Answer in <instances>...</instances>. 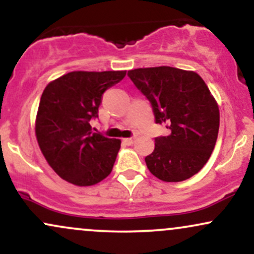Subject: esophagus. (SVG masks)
I'll list each match as a JSON object with an SVG mask.
<instances>
[{"mask_svg":"<svg viewBox=\"0 0 254 254\" xmlns=\"http://www.w3.org/2000/svg\"><path fill=\"white\" fill-rule=\"evenodd\" d=\"M124 142L127 144H132L133 142H135V137H129V138H124Z\"/></svg>","mask_w":254,"mask_h":254,"instance_id":"1","label":"esophagus"}]
</instances>
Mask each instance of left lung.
<instances>
[{"label": "left lung", "instance_id": "8db88e82", "mask_svg": "<svg viewBox=\"0 0 254 254\" xmlns=\"http://www.w3.org/2000/svg\"><path fill=\"white\" fill-rule=\"evenodd\" d=\"M127 76L150 101L156 123L170 129L145 156L148 170L167 183L194 176L208 162L220 127L217 103L203 78L172 66L133 69Z\"/></svg>", "mask_w": 254, "mask_h": 254}]
</instances>
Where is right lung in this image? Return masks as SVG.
I'll return each instance as SVG.
<instances>
[{
  "label": "right lung",
  "mask_w": 254,
  "mask_h": 254,
  "mask_svg": "<svg viewBox=\"0 0 254 254\" xmlns=\"http://www.w3.org/2000/svg\"><path fill=\"white\" fill-rule=\"evenodd\" d=\"M127 71H71L45 87L36 119L40 150L52 170L66 182L90 186L112 171L121 139L93 132L105 90Z\"/></svg>",
  "instance_id": "add662e5"
}]
</instances>
